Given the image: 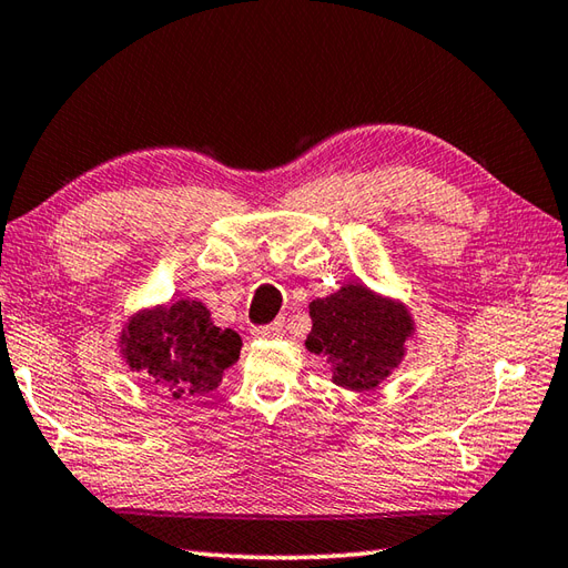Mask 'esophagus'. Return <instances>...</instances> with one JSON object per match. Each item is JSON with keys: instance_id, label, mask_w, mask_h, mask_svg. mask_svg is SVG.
<instances>
[{"instance_id": "34e87169", "label": "esophagus", "mask_w": 568, "mask_h": 568, "mask_svg": "<svg viewBox=\"0 0 568 568\" xmlns=\"http://www.w3.org/2000/svg\"><path fill=\"white\" fill-rule=\"evenodd\" d=\"M285 332V324L283 320H275L271 324H265V327H253L251 334L256 336V339H277V336H283Z\"/></svg>"}]
</instances>
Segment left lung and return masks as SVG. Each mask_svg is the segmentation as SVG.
<instances>
[{"label":"left lung","instance_id":"1","mask_svg":"<svg viewBox=\"0 0 568 568\" xmlns=\"http://www.w3.org/2000/svg\"><path fill=\"white\" fill-rule=\"evenodd\" d=\"M305 346L332 364V381L348 390H371L400 364L413 320L403 305L358 283L310 305Z\"/></svg>","mask_w":568,"mask_h":568}]
</instances>
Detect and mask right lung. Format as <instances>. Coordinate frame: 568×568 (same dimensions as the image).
I'll use <instances>...</instances> for the list:
<instances>
[{"label": "right lung", "mask_w": 568, "mask_h": 568, "mask_svg": "<svg viewBox=\"0 0 568 568\" xmlns=\"http://www.w3.org/2000/svg\"><path fill=\"white\" fill-rule=\"evenodd\" d=\"M239 352L241 336L216 327L210 310L195 300H178L143 312L122 334L126 364L146 373L175 400H195L212 393Z\"/></svg>", "instance_id": "add662e5"}]
</instances>
